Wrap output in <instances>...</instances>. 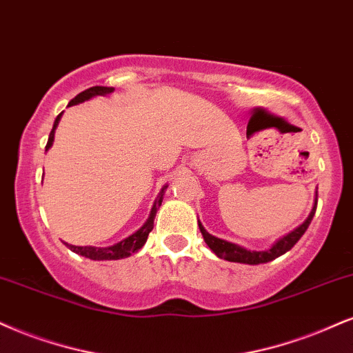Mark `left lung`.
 <instances>
[{
	"instance_id": "1",
	"label": "left lung",
	"mask_w": 353,
	"mask_h": 353,
	"mask_svg": "<svg viewBox=\"0 0 353 353\" xmlns=\"http://www.w3.org/2000/svg\"><path fill=\"white\" fill-rule=\"evenodd\" d=\"M316 206L317 203L314 204V208H312L310 217H307L304 223L296 228L294 230H291L290 234H286L285 237H281L280 241L276 243H273L272 247L267 250H247L243 249V247H239L236 243H230V242H225L223 239H217L214 236H211L210 232H208L206 229L203 228L201 223H199V230H201L203 237H204V242L208 243V247L214 252V254L219 256V259H224V260H229V262H237V263H247V265H259V263H267V262H272V260L278 259V256L286 254L291 247L296 243L299 239L303 237V234L306 232V229L310 228L312 217H314V212H316Z\"/></svg>"
}]
</instances>
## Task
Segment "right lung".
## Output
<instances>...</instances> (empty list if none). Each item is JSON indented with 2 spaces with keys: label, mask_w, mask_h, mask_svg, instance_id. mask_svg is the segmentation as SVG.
<instances>
[{
  "label": "right lung",
  "mask_w": 353,
  "mask_h": 353,
  "mask_svg": "<svg viewBox=\"0 0 353 353\" xmlns=\"http://www.w3.org/2000/svg\"><path fill=\"white\" fill-rule=\"evenodd\" d=\"M114 91V88H111V86H91V88L81 91V93H78L75 98L72 99L70 103H68V106H72V104H78V103H83L86 99L93 98V97H98V94H110ZM60 116H62V112H60L59 116H57L55 123H54V128L50 130V136H49V141H47V145H46V150L49 149L52 145V142H54V132H55V128L57 124H59L60 121ZM167 190V186L160 191L159 198L155 199L154 203V208H152L150 211V217L147 219V223L142 225L141 229L137 230V232H134L132 236H129L128 239H124V241L114 243V245L111 247H91V245H86V247H78V245H68V249L72 252H75L78 255H83L86 259H91V260H119V259H125V256L132 255L134 252H137L141 247L145 243L147 237H149L150 230L154 229V217L157 214V210L160 208V204H162V199H163V191Z\"/></svg>",
  "instance_id": "add662e5"
}]
</instances>
